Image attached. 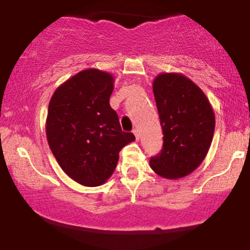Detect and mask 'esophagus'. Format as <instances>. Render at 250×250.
<instances>
[{"label": "esophagus", "mask_w": 250, "mask_h": 250, "mask_svg": "<svg viewBox=\"0 0 250 250\" xmlns=\"http://www.w3.org/2000/svg\"><path fill=\"white\" fill-rule=\"evenodd\" d=\"M133 133H134V135H135V137H136L137 141H139V140H140V133H139V130H137V129H135V130H133Z\"/></svg>", "instance_id": "esophagus-1"}]
</instances>
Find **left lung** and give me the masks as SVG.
Returning a JSON list of instances; mask_svg holds the SVG:
<instances>
[{"mask_svg": "<svg viewBox=\"0 0 250 250\" xmlns=\"http://www.w3.org/2000/svg\"><path fill=\"white\" fill-rule=\"evenodd\" d=\"M153 91L163 131V148L150 168L168 180L185 177L207 156L215 130L214 109L196 83L180 73H161Z\"/></svg>", "mask_w": 250, "mask_h": 250, "instance_id": "8db88e82", "label": "left lung"}]
</instances>
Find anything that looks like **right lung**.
Here are the masks:
<instances>
[{
	"mask_svg": "<svg viewBox=\"0 0 250 250\" xmlns=\"http://www.w3.org/2000/svg\"><path fill=\"white\" fill-rule=\"evenodd\" d=\"M114 82L108 71L89 68L59 85L49 102L48 145L62 170L85 187L103 185L115 170L120 150L135 141L109 104Z\"/></svg>",
	"mask_w": 250,
	"mask_h": 250,
	"instance_id": "1",
	"label": "right lung"
}]
</instances>
